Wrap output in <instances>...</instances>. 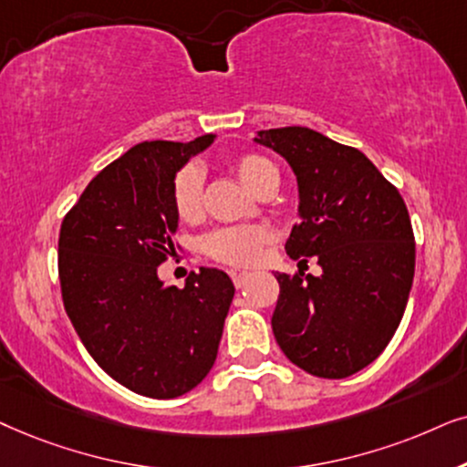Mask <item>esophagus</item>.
<instances>
[{"label":"esophagus","instance_id":"esophagus-1","mask_svg":"<svg viewBox=\"0 0 467 467\" xmlns=\"http://www.w3.org/2000/svg\"><path fill=\"white\" fill-rule=\"evenodd\" d=\"M230 275H233V282H234V285H237V288H244V285L247 284V279L252 277V273H247V271H233V273H230Z\"/></svg>","mask_w":467,"mask_h":467}]
</instances>
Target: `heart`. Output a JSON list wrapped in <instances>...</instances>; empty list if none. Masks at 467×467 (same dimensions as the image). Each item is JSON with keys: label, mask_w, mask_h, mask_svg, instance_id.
Listing matches in <instances>:
<instances>
[{"label": "heart", "mask_w": 467, "mask_h": 467, "mask_svg": "<svg viewBox=\"0 0 467 467\" xmlns=\"http://www.w3.org/2000/svg\"><path fill=\"white\" fill-rule=\"evenodd\" d=\"M234 172L241 183L258 194L266 183L277 182V169L263 155L247 153L234 160ZM172 207L179 220L196 222L202 215V172L198 166H185L172 183ZM273 241V230L265 223L217 228L201 241L202 252L220 263L234 266L256 265Z\"/></svg>", "instance_id": "heart-1"}]
</instances>
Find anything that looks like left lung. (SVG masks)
<instances>
[{"label": "left lung", "mask_w": 467, "mask_h": 467, "mask_svg": "<svg viewBox=\"0 0 467 467\" xmlns=\"http://www.w3.org/2000/svg\"><path fill=\"white\" fill-rule=\"evenodd\" d=\"M254 142L288 161L298 188L292 260L316 256L322 273H275L271 327L296 368L348 378L380 357L406 312L414 279V234L395 185L358 149L316 130H260Z\"/></svg>", "instance_id": "1"}]
</instances>
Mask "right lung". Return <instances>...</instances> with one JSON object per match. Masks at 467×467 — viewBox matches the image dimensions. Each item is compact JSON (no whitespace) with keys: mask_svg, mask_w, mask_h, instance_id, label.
Listing matches in <instances>:
<instances>
[{"mask_svg":"<svg viewBox=\"0 0 467 467\" xmlns=\"http://www.w3.org/2000/svg\"><path fill=\"white\" fill-rule=\"evenodd\" d=\"M215 134L145 140L110 161L61 222L59 282L80 341L134 393L172 400L213 368L234 285L220 269L164 285L158 266L175 250L172 183Z\"/></svg>","mask_w":467,"mask_h":467,"instance_id":"right-lung-1","label":"right lung"}]
</instances>
